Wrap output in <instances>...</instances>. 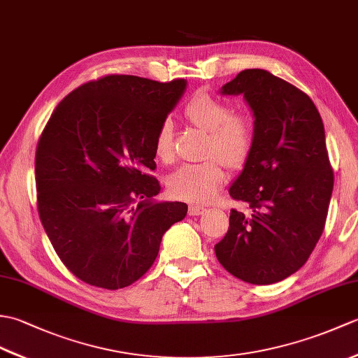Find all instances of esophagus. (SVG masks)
Here are the masks:
<instances>
[{"label":"esophagus","mask_w":358,"mask_h":358,"mask_svg":"<svg viewBox=\"0 0 358 358\" xmlns=\"http://www.w3.org/2000/svg\"><path fill=\"white\" fill-rule=\"evenodd\" d=\"M204 212H206V208L199 206V204H192V206L189 208V215H194V217L201 215V214H204Z\"/></svg>","instance_id":"34e87169"}]
</instances>
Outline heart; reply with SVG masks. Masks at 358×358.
<instances>
[{"mask_svg": "<svg viewBox=\"0 0 358 358\" xmlns=\"http://www.w3.org/2000/svg\"><path fill=\"white\" fill-rule=\"evenodd\" d=\"M185 117L196 127L209 132L206 155L201 163L180 166L167 178L172 195L187 201L206 203L223 186L224 163L241 167L254 146V121L246 112H231V106L206 92L195 94L185 106ZM155 157L162 162L172 158V126L163 121L154 141Z\"/></svg>", "mask_w": 358, "mask_h": 358, "instance_id": "obj_1", "label": "heart"}]
</instances>
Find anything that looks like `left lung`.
<instances>
[{
	"mask_svg": "<svg viewBox=\"0 0 358 358\" xmlns=\"http://www.w3.org/2000/svg\"><path fill=\"white\" fill-rule=\"evenodd\" d=\"M220 94L243 95L255 136L229 187L249 212L231 210L215 255L246 283H277L308 262L324 229L334 172L323 121L305 92L263 69L241 71Z\"/></svg>",
	"mask_w": 358,
	"mask_h": 358,
	"instance_id": "obj_1",
	"label": "left lung"
}]
</instances>
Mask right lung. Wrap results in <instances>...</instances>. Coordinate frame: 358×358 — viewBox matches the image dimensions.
I'll return each instance as SVG.
<instances>
[{"label": "right lung", "mask_w": 358, "mask_h": 358, "mask_svg": "<svg viewBox=\"0 0 358 358\" xmlns=\"http://www.w3.org/2000/svg\"><path fill=\"white\" fill-rule=\"evenodd\" d=\"M186 87L108 75L75 89L45 124L35 157L38 214L59 260L85 283L132 285L186 217V203L154 199L162 187L149 175L158 127Z\"/></svg>", "instance_id": "1"}]
</instances>
